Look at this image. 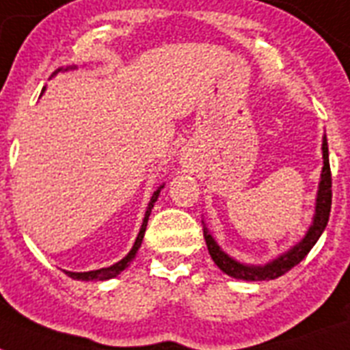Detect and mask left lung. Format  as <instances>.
Returning a JSON list of instances; mask_svg holds the SVG:
<instances>
[{
  "mask_svg": "<svg viewBox=\"0 0 350 350\" xmlns=\"http://www.w3.org/2000/svg\"><path fill=\"white\" fill-rule=\"evenodd\" d=\"M323 167H322V178H320V185H318V194H317V210H314L313 224L309 226L308 234L298 244H295L293 248L288 250L286 254L280 257L273 258L271 262L264 264V266H248V264L237 262L235 258L228 257L224 254L223 250L217 246L214 237L208 234V230L204 228V241L208 246V254L212 257L217 268L223 273L230 275V277L239 278V280H273L278 278L280 275L288 273L289 269L297 266L306 255L311 252L317 241L320 239V235L327 226L329 214H331V201H332V190H331V167H329V149H327V138L323 136Z\"/></svg>",
  "mask_w": 350,
  "mask_h": 350,
  "instance_id": "obj_1",
  "label": "left lung"
}]
</instances>
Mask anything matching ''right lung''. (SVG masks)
Instances as JSON below:
<instances>
[{"instance_id":"1","label":"right lung","mask_w":350,"mask_h":350,"mask_svg":"<svg viewBox=\"0 0 350 350\" xmlns=\"http://www.w3.org/2000/svg\"><path fill=\"white\" fill-rule=\"evenodd\" d=\"M59 72H61V70H59ZM161 189H163V185H161V187H158L154 194H152V198H150L149 206H147V212H146V217H144L142 228H140V232H138V237H136L135 244H133V248H131V252L126 255V257L122 258V260H118L116 264H113V266H109V268L93 269V271H84V273H73V271H66L68 277L77 278V280H107V278H113V277H116L118 273H122V271H124V269L129 266L131 260L136 257V252H138V248L142 246V241H144V234H146L147 221H149L150 210H152V206H154V203H156V200H158V196H160Z\"/></svg>"}]
</instances>
